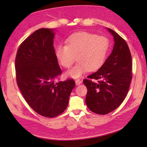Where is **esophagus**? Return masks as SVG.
<instances>
[{
    "label": "esophagus",
    "mask_w": 147,
    "mask_h": 147,
    "mask_svg": "<svg viewBox=\"0 0 147 147\" xmlns=\"http://www.w3.org/2000/svg\"><path fill=\"white\" fill-rule=\"evenodd\" d=\"M75 83H76V86H79V85H80V84H82V81L80 80L77 79V80H75Z\"/></svg>",
    "instance_id": "esophagus-1"
}]
</instances>
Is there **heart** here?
I'll return each mask as SVG.
<instances>
[{
  "label": "heart",
  "mask_w": 147,
  "mask_h": 147,
  "mask_svg": "<svg viewBox=\"0 0 147 147\" xmlns=\"http://www.w3.org/2000/svg\"><path fill=\"white\" fill-rule=\"evenodd\" d=\"M109 49V42L106 37L79 32L69 37L67 45L57 46L55 54L59 63L65 68L70 67L76 56L78 63L67 72L66 75L77 78L87 71L100 69L107 58Z\"/></svg>",
  "instance_id": "b5f03b06"
}]
</instances>
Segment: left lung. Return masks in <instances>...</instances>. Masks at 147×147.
Returning a JSON list of instances; mask_svg holds the SVG:
<instances>
[{"mask_svg":"<svg viewBox=\"0 0 147 147\" xmlns=\"http://www.w3.org/2000/svg\"><path fill=\"white\" fill-rule=\"evenodd\" d=\"M107 30L113 37V51L102 66L83 81L88 89L87 106L91 111L100 115L110 113L121 105L132 78L131 56L127 43L115 32Z\"/></svg>","mask_w":147,"mask_h":147,"instance_id":"obj_1","label":"left lung"}]
</instances>
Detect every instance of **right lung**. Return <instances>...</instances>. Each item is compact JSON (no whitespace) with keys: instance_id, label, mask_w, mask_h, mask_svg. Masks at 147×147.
Segmentation results:
<instances>
[{"instance_id":"right-lung-1","label":"right lung","mask_w":147,"mask_h":147,"mask_svg":"<svg viewBox=\"0 0 147 147\" xmlns=\"http://www.w3.org/2000/svg\"><path fill=\"white\" fill-rule=\"evenodd\" d=\"M54 29L35 31L19 46L16 58L17 83L31 108L46 117L60 115L75 86L73 79L54 83L61 73L53 46Z\"/></svg>"}]
</instances>
